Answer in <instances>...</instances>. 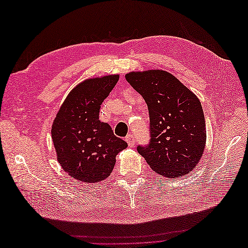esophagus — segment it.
Segmentation results:
<instances>
[{"instance_id": "esophagus-1", "label": "esophagus", "mask_w": 248, "mask_h": 248, "mask_svg": "<svg viewBox=\"0 0 248 248\" xmlns=\"http://www.w3.org/2000/svg\"><path fill=\"white\" fill-rule=\"evenodd\" d=\"M125 140H126L127 144H128L129 147H133L134 144H136V140H134L133 136H127V137L125 138Z\"/></svg>"}]
</instances>
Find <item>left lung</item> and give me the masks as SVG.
<instances>
[{
  "label": "left lung",
  "mask_w": 248,
  "mask_h": 248,
  "mask_svg": "<svg viewBox=\"0 0 248 248\" xmlns=\"http://www.w3.org/2000/svg\"><path fill=\"white\" fill-rule=\"evenodd\" d=\"M130 86L145 99L150 117V141L139 146L154 171L176 178L189 174L204 153L206 123L198 97L163 70L129 72Z\"/></svg>",
  "instance_id": "left-lung-1"
}]
</instances>
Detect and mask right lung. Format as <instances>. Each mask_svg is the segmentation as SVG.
<instances>
[{
	"label": "right lung",
	"instance_id": "add662e5",
	"mask_svg": "<svg viewBox=\"0 0 248 248\" xmlns=\"http://www.w3.org/2000/svg\"><path fill=\"white\" fill-rule=\"evenodd\" d=\"M119 80L118 74L81 81L66 97L51 126L57 159L73 179L103 181L127 142L99 120L100 106Z\"/></svg>",
	"mask_w": 248,
	"mask_h": 248
}]
</instances>
